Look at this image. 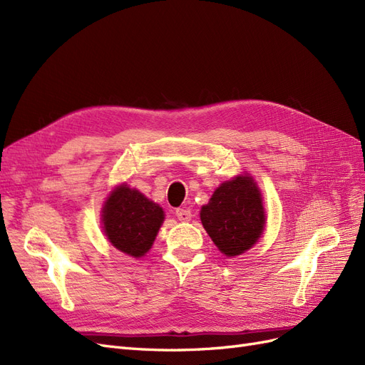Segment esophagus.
Listing matches in <instances>:
<instances>
[{"label": "esophagus", "instance_id": "obj_1", "mask_svg": "<svg viewBox=\"0 0 365 365\" xmlns=\"http://www.w3.org/2000/svg\"><path fill=\"white\" fill-rule=\"evenodd\" d=\"M176 217H178L181 222H187V220L192 219V212L189 208H176Z\"/></svg>", "mask_w": 365, "mask_h": 365}]
</instances>
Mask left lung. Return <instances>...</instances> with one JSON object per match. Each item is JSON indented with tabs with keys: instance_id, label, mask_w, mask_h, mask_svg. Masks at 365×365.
<instances>
[{
	"instance_id": "1",
	"label": "left lung",
	"mask_w": 365,
	"mask_h": 365,
	"mask_svg": "<svg viewBox=\"0 0 365 365\" xmlns=\"http://www.w3.org/2000/svg\"><path fill=\"white\" fill-rule=\"evenodd\" d=\"M201 220L225 256H239L250 250L264 227L262 196L251 176H236L220 184L201 208Z\"/></svg>"
}]
</instances>
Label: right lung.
I'll return each instance as SVG.
<instances>
[{
	"label": "right lung",
	"mask_w": 365,
	"mask_h": 365,
	"mask_svg": "<svg viewBox=\"0 0 365 365\" xmlns=\"http://www.w3.org/2000/svg\"><path fill=\"white\" fill-rule=\"evenodd\" d=\"M102 220L108 240L117 250L141 257L155 240L164 212L138 190L120 185L105 202Z\"/></svg>",
	"instance_id": "add662e5"
}]
</instances>
